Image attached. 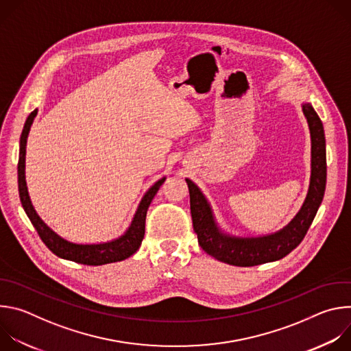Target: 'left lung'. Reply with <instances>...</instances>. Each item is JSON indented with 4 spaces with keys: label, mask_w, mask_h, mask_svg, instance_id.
Returning a JSON list of instances; mask_svg holds the SVG:
<instances>
[{
    "label": "left lung",
    "mask_w": 351,
    "mask_h": 351,
    "mask_svg": "<svg viewBox=\"0 0 351 351\" xmlns=\"http://www.w3.org/2000/svg\"><path fill=\"white\" fill-rule=\"evenodd\" d=\"M311 137V175L304 203L282 229L263 236H236L223 230L204 193L186 178L190 193L193 229L207 254L234 267H254L286 257L302 243L322 203L326 186V149L324 125L310 103H302Z\"/></svg>",
    "instance_id": "8db88e82"
}]
</instances>
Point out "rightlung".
<instances>
[{
  "mask_svg": "<svg viewBox=\"0 0 351 351\" xmlns=\"http://www.w3.org/2000/svg\"><path fill=\"white\" fill-rule=\"evenodd\" d=\"M37 115V108L27 117L22 136H21V144H19V162H18V184H19V197H21V203L22 207L29 217L30 222L33 223L34 229L37 230L38 236L44 241V244L51 250V252L58 256L60 258L68 260V261H75L77 264H84V265H104V264H111V263H118L129 258L133 256L144 237L145 232V215L147 210L152 204L154 195L160 190L161 184L165 182V176L158 179L152 187H149L143 198L140 199V203L137 206V210L132 218L130 225L128 229L118 236L117 239L108 240V241H101V243H75L64 239L60 236L56 230L49 228L37 214L34 210L32 199L27 191V184H26V175H25V161H26V143H27V136L30 132V128L33 125V121Z\"/></svg>",
  "mask_w": 351,
  "mask_h": 351,
  "instance_id": "add662e5",
  "label": "right lung"
}]
</instances>
